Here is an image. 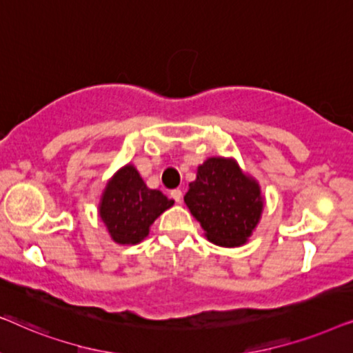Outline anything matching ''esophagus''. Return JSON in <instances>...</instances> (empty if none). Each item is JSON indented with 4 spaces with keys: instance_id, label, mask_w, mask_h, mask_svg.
Masks as SVG:
<instances>
[{
    "instance_id": "1",
    "label": "esophagus",
    "mask_w": 353,
    "mask_h": 353,
    "mask_svg": "<svg viewBox=\"0 0 353 353\" xmlns=\"http://www.w3.org/2000/svg\"><path fill=\"white\" fill-rule=\"evenodd\" d=\"M172 197L175 199V202H181L183 201V191L180 190V188H176V190H172Z\"/></svg>"
}]
</instances>
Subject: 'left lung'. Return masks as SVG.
<instances>
[{
  "instance_id": "obj_1",
  "label": "left lung",
  "mask_w": 353,
  "mask_h": 353,
  "mask_svg": "<svg viewBox=\"0 0 353 353\" xmlns=\"http://www.w3.org/2000/svg\"><path fill=\"white\" fill-rule=\"evenodd\" d=\"M185 202L205 231L207 239L223 248L244 244L263 209L260 188L230 159L212 157L197 168Z\"/></svg>"
}]
</instances>
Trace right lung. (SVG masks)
Returning <instances> with one entry per match:
<instances>
[{
    "mask_svg": "<svg viewBox=\"0 0 353 353\" xmlns=\"http://www.w3.org/2000/svg\"><path fill=\"white\" fill-rule=\"evenodd\" d=\"M172 205V199L149 190L137 168L127 165L105 186L99 215L115 243L137 244L146 238L154 220Z\"/></svg>",
    "mask_w": 353,
    "mask_h": 353,
    "instance_id": "add662e5",
    "label": "right lung"
}]
</instances>
